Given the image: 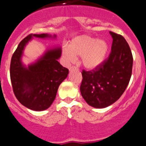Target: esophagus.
I'll return each mask as SVG.
<instances>
[{"label": "esophagus", "mask_w": 146, "mask_h": 146, "mask_svg": "<svg viewBox=\"0 0 146 146\" xmlns=\"http://www.w3.org/2000/svg\"><path fill=\"white\" fill-rule=\"evenodd\" d=\"M74 69H78V68L76 66H72L69 68V71H72V70H74Z\"/></svg>", "instance_id": "1"}]
</instances>
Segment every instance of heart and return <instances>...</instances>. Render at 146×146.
<instances>
[{
  "mask_svg": "<svg viewBox=\"0 0 146 146\" xmlns=\"http://www.w3.org/2000/svg\"><path fill=\"white\" fill-rule=\"evenodd\" d=\"M109 51V44L104 38L81 35L72 40L69 47L62 49V57L66 64L74 63L81 56V62L86 69L94 70L105 60Z\"/></svg>",
  "mask_w": 146,
  "mask_h": 146,
  "instance_id": "obj_1",
  "label": "heart"
}]
</instances>
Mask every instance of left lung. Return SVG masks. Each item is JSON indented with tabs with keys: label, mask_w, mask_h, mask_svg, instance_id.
I'll return each instance as SVG.
<instances>
[{
	"label": "left lung",
	"mask_w": 146,
	"mask_h": 146,
	"mask_svg": "<svg viewBox=\"0 0 146 146\" xmlns=\"http://www.w3.org/2000/svg\"><path fill=\"white\" fill-rule=\"evenodd\" d=\"M110 57L98 69L82 71L80 92L82 98L95 108H104L118 100L129 82L133 57L126 39L112 31Z\"/></svg>",
	"instance_id": "obj_1"
}]
</instances>
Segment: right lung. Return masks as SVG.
Returning <instances> with one entry per match:
<instances>
[{
    "label": "right lung",
    "mask_w": 146,
    "mask_h": 146,
    "mask_svg": "<svg viewBox=\"0 0 146 146\" xmlns=\"http://www.w3.org/2000/svg\"><path fill=\"white\" fill-rule=\"evenodd\" d=\"M33 37L55 39L56 35L31 34L22 40L11 57L10 77L18 101L28 109L42 111L52 104L59 86L67 77L69 70L58 61L62 53L60 46L47 48L43 55L28 66L23 64L24 50Z\"/></svg>",
    "instance_id": "add662e5"
}]
</instances>
